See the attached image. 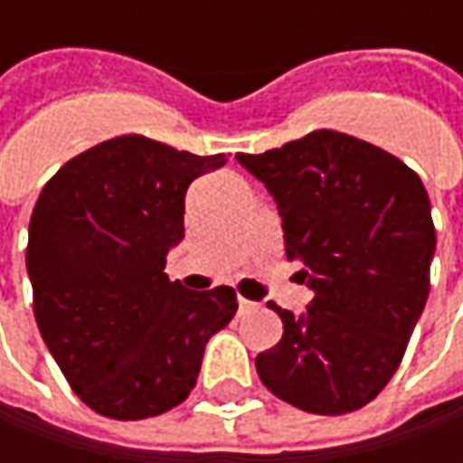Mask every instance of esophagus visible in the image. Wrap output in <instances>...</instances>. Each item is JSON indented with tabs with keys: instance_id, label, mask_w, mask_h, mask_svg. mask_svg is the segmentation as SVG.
Segmentation results:
<instances>
[{
	"instance_id": "1",
	"label": "esophagus",
	"mask_w": 463,
	"mask_h": 463,
	"mask_svg": "<svg viewBox=\"0 0 463 463\" xmlns=\"http://www.w3.org/2000/svg\"><path fill=\"white\" fill-rule=\"evenodd\" d=\"M237 301H240V314H247V311H252L258 307L255 301H250V298H244V296H240Z\"/></svg>"
}]
</instances>
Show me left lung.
I'll return each mask as SVG.
<instances>
[{
  "label": "left lung",
  "mask_w": 463,
  "mask_h": 463,
  "mask_svg": "<svg viewBox=\"0 0 463 463\" xmlns=\"http://www.w3.org/2000/svg\"><path fill=\"white\" fill-rule=\"evenodd\" d=\"M283 216L286 258L314 298L301 317L268 301L283 337L255 358L260 382L311 415H345L400 368L430 291L436 226L415 169L340 131L237 154Z\"/></svg>",
  "instance_id": "obj_1"
}]
</instances>
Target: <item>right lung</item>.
Listing matches in <instances>:
<instances>
[{"mask_svg":"<svg viewBox=\"0 0 463 463\" xmlns=\"http://www.w3.org/2000/svg\"><path fill=\"white\" fill-rule=\"evenodd\" d=\"M223 162L116 136L69 159L35 201L33 314L69 386L98 415L156 418L185 402L208 337L237 314L234 288L187 291L165 273L185 234L187 185Z\"/></svg>","mask_w":463,"mask_h":463,"instance_id":"add662e5","label":"right lung"}]
</instances>
